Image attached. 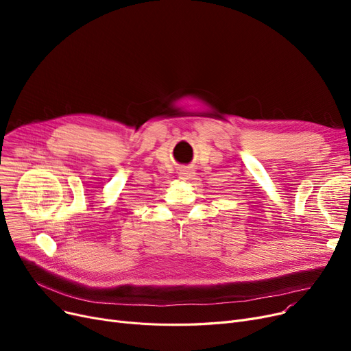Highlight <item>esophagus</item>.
<instances>
[{
	"instance_id": "34e87169",
	"label": "esophagus",
	"mask_w": 351,
	"mask_h": 351,
	"mask_svg": "<svg viewBox=\"0 0 351 351\" xmlns=\"http://www.w3.org/2000/svg\"><path fill=\"white\" fill-rule=\"evenodd\" d=\"M179 179L185 180V182H191V180L196 179V173L189 168H183L179 171Z\"/></svg>"
}]
</instances>
